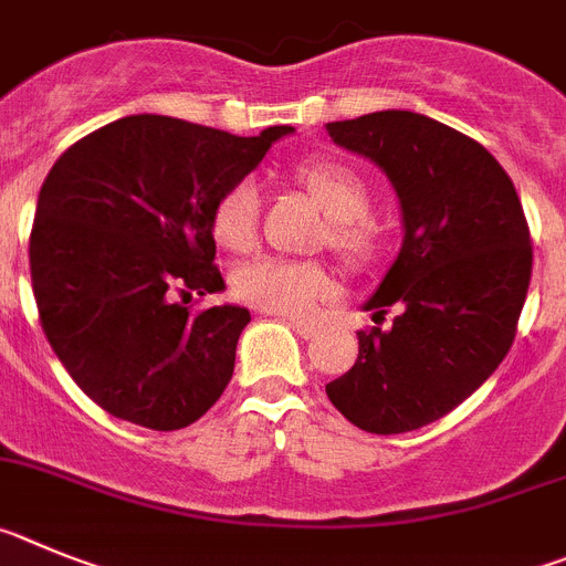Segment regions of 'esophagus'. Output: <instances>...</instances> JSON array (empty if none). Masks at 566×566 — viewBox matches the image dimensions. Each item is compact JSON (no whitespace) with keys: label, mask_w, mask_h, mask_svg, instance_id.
<instances>
[{"label":"esophagus","mask_w":566,"mask_h":566,"mask_svg":"<svg viewBox=\"0 0 566 566\" xmlns=\"http://www.w3.org/2000/svg\"><path fill=\"white\" fill-rule=\"evenodd\" d=\"M287 324L295 329V333L302 335V338H313V335H315V324H313V321H307V318H287Z\"/></svg>","instance_id":"esophagus-1"}]
</instances>
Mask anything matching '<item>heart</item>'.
Returning <instances> with one entry per match:
<instances>
[{
	"instance_id": "obj_1",
	"label": "heart",
	"mask_w": 566,
	"mask_h": 566,
	"mask_svg": "<svg viewBox=\"0 0 566 566\" xmlns=\"http://www.w3.org/2000/svg\"><path fill=\"white\" fill-rule=\"evenodd\" d=\"M295 180L307 186L329 220V245L349 264H366L378 253V233L366 220L369 186L364 177L338 160H307L295 166ZM262 222V188L253 177L231 182L220 195L211 213L213 239L226 251L245 253L256 245ZM333 282L318 262L264 256L239 268L233 293L242 302L268 313L307 315Z\"/></svg>"
}]
</instances>
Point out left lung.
<instances>
[{"label":"left lung","instance_id":"obj_1","mask_svg":"<svg viewBox=\"0 0 566 566\" xmlns=\"http://www.w3.org/2000/svg\"><path fill=\"white\" fill-rule=\"evenodd\" d=\"M344 149L386 171L403 248L364 310L400 307L360 329L358 360L327 384L335 409L371 434L440 420L493 375L516 338L533 245L513 180L473 137L406 109L327 124Z\"/></svg>","mask_w":566,"mask_h":566}]
</instances>
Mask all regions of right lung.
<instances>
[{"instance_id":"obj_1","label":"right lung","mask_w":566,"mask_h":566,"mask_svg":"<svg viewBox=\"0 0 566 566\" xmlns=\"http://www.w3.org/2000/svg\"><path fill=\"white\" fill-rule=\"evenodd\" d=\"M293 126L239 137L129 115L53 163L30 231V279L53 353L90 400L155 431L186 429L226 391L251 313H188L220 293L211 213Z\"/></svg>"}]
</instances>
